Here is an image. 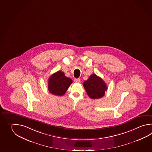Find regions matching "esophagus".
Listing matches in <instances>:
<instances>
[{
    "label": "esophagus",
    "instance_id": "1",
    "mask_svg": "<svg viewBox=\"0 0 152 152\" xmlns=\"http://www.w3.org/2000/svg\"><path fill=\"white\" fill-rule=\"evenodd\" d=\"M74 82L75 83H80L81 82V80L79 78H75L74 80Z\"/></svg>",
    "mask_w": 152,
    "mask_h": 152
}]
</instances>
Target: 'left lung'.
<instances>
[{
	"label": "left lung",
	"instance_id": "8db88e82",
	"mask_svg": "<svg viewBox=\"0 0 152 152\" xmlns=\"http://www.w3.org/2000/svg\"><path fill=\"white\" fill-rule=\"evenodd\" d=\"M83 87L88 95L92 99L102 97L107 90L105 82L96 74L90 75L87 81H84Z\"/></svg>",
	"mask_w": 152,
	"mask_h": 152
}]
</instances>
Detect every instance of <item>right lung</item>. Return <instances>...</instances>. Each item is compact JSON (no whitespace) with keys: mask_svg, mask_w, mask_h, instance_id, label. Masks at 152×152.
I'll list each match as a JSON object with an SVG mask.
<instances>
[{"mask_svg":"<svg viewBox=\"0 0 152 152\" xmlns=\"http://www.w3.org/2000/svg\"><path fill=\"white\" fill-rule=\"evenodd\" d=\"M72 83L71 78L66 77L63 72L57 71L52 75L48 80V89L53 95L62 96Z\"/></svg>","mask_w":152,"mask_h":152,"instance_id":"right-lung-1","label":"right lung"}]
</instances>
